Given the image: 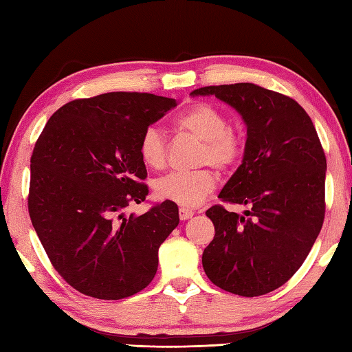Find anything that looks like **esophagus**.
<instances>
[{
	"label": "esophagus",
	"mask_w": 352,
	"mask_h": 352,
	"mask_svg": "<svg viewBox=\"0 0 352 352\" xmlns=\"http://www.w3.org/2000/svg\"><path fill=\"white\" fill-rule=\"evenodd\" d=\"M178 216H180L182 220H188L194 216V211L188 210V208H180V210H178Z\"/></svg>",
	"instance_id": "1"
}]
</instances>
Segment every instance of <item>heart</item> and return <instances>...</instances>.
<instances>
[{"label": "heart", "mask_w": 352, "mask_h": 352, "mask_svg": "<svg viewBox=\"0 0 352 352\" xmlns=\"http://www.w3.org/2000/svg\"><path fill=\"white\" fill-rule=\"evenodd\" d=\"M183 132L204 141L197 155L199 166H214L228 172L241 163L245 142L239 132L230 127V118L208 102H197L177 119ZM140 157L147 168L164 169L169 158V144L162 127L148 126L140 138ZM217 184V175L211 169L177 172L158 178L153 184L158 199L174 201L182 206H197Z\"/></svg>", "instance_id": "1"}]
</instances>
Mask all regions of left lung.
Instances as JSON below:
<instances>
[{"instance_id": "1", "label": "left lung", "mask_w": 352, "mask_h": 352, "mask_svg": "<svg viewBox=\"0 0 352 352\" xmlns=\"http://www.w3.org/2000/svg\"><path fill=\"white\" fill-rule=\"evenodd\" d=\"M241 113L247 124L242 164L219 199L247 205L245 216L214 205L216 234L201 264L212 284L241 296L281 287L302 265L324 220L326 157L312 119L285 94L254 83L197 88Z\"/></svg>"}]
</instances>
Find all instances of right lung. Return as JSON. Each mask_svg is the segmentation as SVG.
<instances>
[{
    "instance_id": "add662e5",
    "label": "right lung",
    "mask_w": 352,
    "mask_h": 352,
    "mask_svg": "<svg viewBox=\"0 0 352 352\" xmlns=\"http://www.w3.org/2000/svg\"><path fill=\"white\" fill-rule=\"evenodd\" d=\"M174 107L175 99L136 91L74 99L35 142L29 216L52 267L83 295L122 300L157 273L178 206L164 200L141 216L126 210L148 194L141 133Z\"/></svg>"
}]
</instances>
